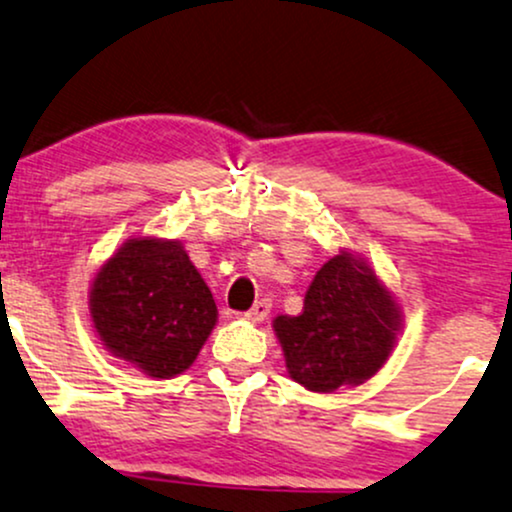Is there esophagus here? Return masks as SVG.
I'll list each match as a JSON object with an SVG mask.
<instances>
[{
	"label": "esophagus",
	"mask_w": 512,
	"mask_h": 512,
	"mask_svg": "<svg viewBox=\"0 0 512 512\" xmlns=\"http://www.w3.org/2000/svg\"><path fill=\"white\" fill-rule=\"evenodd\" d=\"M270 299H258V302L251 306L249 311H246V318H249V321H254V323H261V321H266L268 318V314H270Z\"/></svg>",
	"instance_id": "esophagus-1"
}]
</instances>
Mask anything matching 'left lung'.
<instances>
[{"mask_svg":"<svg viewBox=\"0 0 512 512\" xmlns=\"http://www.w3.org/2000/svg\"><path fill=\"white\" fill-rule=\"evenodd\" d=\"M400 306L364 258L340 251L318 270L299 316L273 321L287 374L314 393L359 386L386 364Z\"/></svg>","mask_w":512,"mask_h":512,"instance_id":"left-lung-1","label":"left lung"}]
</instances>
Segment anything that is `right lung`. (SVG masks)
<instances>
[{
    "mask_svg": "<svg viewBox=\"0 0 512 512\" xmlns=\"http://www.w3.org/2000/svg\"><path fill=\"white\" fill-rule=\"evenodd\" d=\"M90 318L114 357L153 378L194 364L218 321V306L179 242L138 237L95 275Z\"/></svg>",
    "mask_w": 512,
    "mask_h": 512,
    "instance_id": "1",
    "label": "right lung"
}]
</instances>
